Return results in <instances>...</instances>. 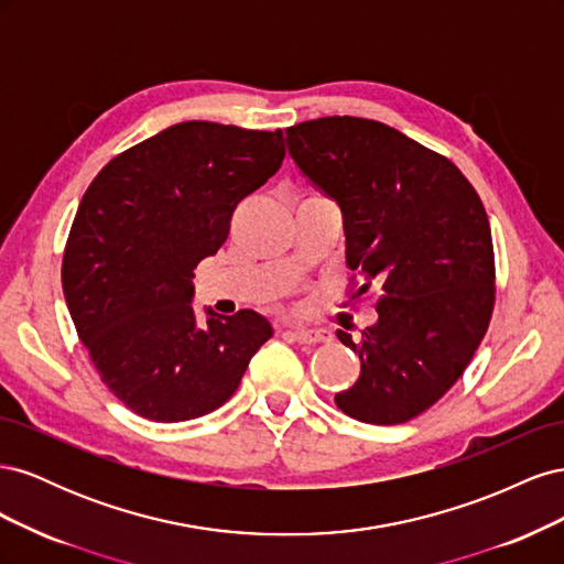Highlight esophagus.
Segmentation results:
<instances>
[{
  "mask_svg": "<svg viewBox=\"0 0 564 564\" xmlns=\"http://www.w3.org/2000/svg\"><path fill=\"white\" fill-rule=\"evenodd\" d=\"M289 334L294 336V340H299V344H322V340H329V332L324 329H289Z\"/></svg>",
  "mask_w": 564,
  "mask_h": 564,
  "instance_id": "34e87169",
  "label": "esophagus"
}]
</instances>
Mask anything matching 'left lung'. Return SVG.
<instances>
[{
	"label": "left lung",
	"mask_w": 564,
	"mask_h": 564,
	"mask_svg": "<svg viewBox=\"0 0 564 564\" xmlns=\"http://www.w3.org/2000/svg\"><path fill=\"white\" fill-rule=\"evenodd\" d=\"M289 155L344 214L346 263L377 289L360 379L334 398L377 425L423 414L458 381L487 334L497 286L489 218L456 164L388 124L319 117L286 129Z\"/></svg>",
	"instance_id": "left-lung-1"
}]
</instances>
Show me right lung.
<instances>
[{"label":"right lung","instance_id":"1","mask_svg":"<svg viewBox=\"0 0 564 564\" xmlns=\"http://www.w3.org/2000/svg\"><path fill=\"white\" fill-rule=\"evenodd\" d=\"M282 131L181 122L119 152L84 193L63 253V294L112 395L148 421L197 419L226 404L270 322L207 311L193 278L230 232L237 204L278 172Z\"/></svg>","mask_w":564,"mask_h":564}]
</instances>
